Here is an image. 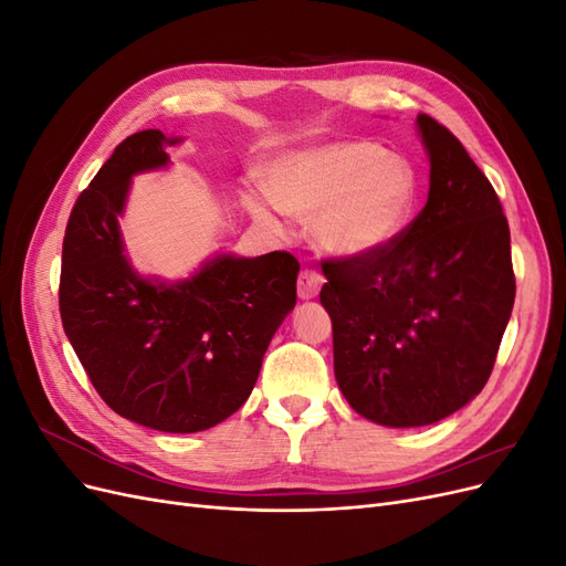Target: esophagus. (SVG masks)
Returning <instances> with one entry per match:
<instances>
[{
    "instance_id": "esophagus-1",
    "label": "esophagus",
    "mask_w": 566,
    "mask_h": 566,
    "mask_svg": "<svg viewBox=\"0 0 566 566\" xmlns=\"http://www.w3.org/2000/svg\"><path fill=\"white\" fill-rule=\"evenodd\" d=\"M323 287V276L316 269H302L297 279V295L300 300H314Z\"/></svg>"
}]
</instances>
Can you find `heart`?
Masks as SVG:
<instances>
[{
  "instance_id": "heart-1",
  "label": "heart",
  "mask_w": 566,
  "mask_h": 566,
  "mask_svg": "<svg viewBox=\"0 0 566 566\" xmlns=\"http://www.w3.org/2000/svg\"><path fill=\"white\" fill-rule=\"evenodd\" d=\"M269 195L245 191L243 202L262 224L281 210L312 219L323 252L361 256L385 248L413 217L418 175L397 153L370 142H342L295 153L269 169Z\"/></svg>"
}]
</instances>
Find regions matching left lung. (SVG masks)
Wrapping results in <instances>:
<instances>
[{
    "label": "left lung",
    "instance_id": "8db88e82",
    "mask_svg": "<svg viewBox=\"0 0 566 566\" xmlns=\"http://www.w3.org/2000/svg\"><path fill=\"white\" fill-rule=\"evenodd\" d=\"M430 158L422 212L385 248L323 264L335 380L358 416L422 427L484 389L515 304L510 229L455 136L418 115Z\"/></svg>",
    "mask_w": 566,
    "mask_h": 566
}]
</instances>
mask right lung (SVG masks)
I'll list each match as a JSON object with an SVG mask.
<instances>
[{
	"label": "right lung",
	"mask_w": 566,
	"mask_h": 566,
	"mask_svg": "<svg viewBox=\"0 0 566 566\" xmlns=\"http://www.w3.org/2000/svg\"><path fill=\"white\" fill-rule=\"evenodd\" d=\"M160 129L119 144L80 193L63 238V331L117 416L158 432L210 430L241 408L273 333L295 310L300 262L287 252L214 254L184 281L146 279L119 217L132 177L169 167Z\"/></svg>",
	"instance_id": "1"
}]
</instances>
